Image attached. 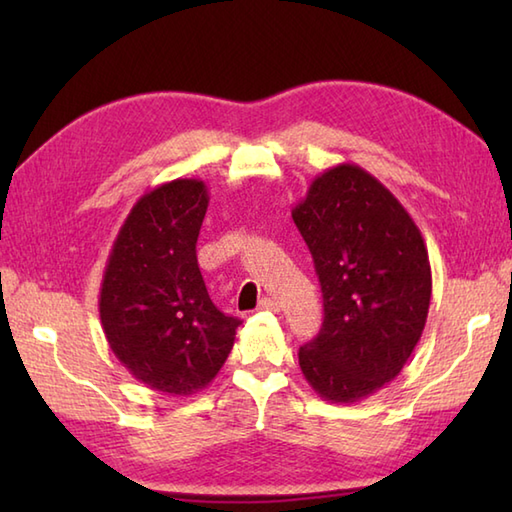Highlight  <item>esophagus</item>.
Wrapping results in <instances>:
<instances>
[{
    "label": "esophagus",
    "instance_id": "obj_1",
    "mask_svg": "<svg viewBox=\"0 0 512 512\" xmlns=\"http://www.w3.org/2000/svg\"><path fill=\"white\" fill-rule=\"evenodd\" d=\"M257 310H270V312H279V303H277L275 299H270V297H264L262 301H259V306H257Z\"/></svg>",
    "mask_w": 512,
    "mask_h": 512
}]
</instances>
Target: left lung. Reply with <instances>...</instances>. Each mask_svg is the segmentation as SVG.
<instances>
[{
  "label": "left lung",
  "instance_id": "8db88e82",
  "mask_svg": "<svg viewBox=\"0 0 512 512\" xmlns=\"http://www.w3.org/2000/svg\"><path fill=\"white\" fill-rule=\"evenodd\" d=\"M323 292V325L299 367L323 400L352 405L394 380L418 345L431 266L416 222L358 165L312 180L292 209Z\"/></svg>",
  "mask_w": 512,
  "mask_h": 512
}]
</instances>
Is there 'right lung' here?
Wrapping results in <instances>:
<instances>
[{
  "label": "right lung",
  "mask_w": 512,
  "mask_h": 512,
  "mask_svg": "<svg viewBox=\"0 0 512 512\" xmlns=\"http://www.w3.org/2000/svg\"><path fill=\"white\" fill-rule=\"evenodd\" d=\"M206 206L209 189L195 178L147 191L118 231L103 273L107 343L136 380L171 396L211 383L242 323L217 310L204 286L195 244Z\"/></svg>",
  "instance_id": "obj_1"
}]
</instances>
